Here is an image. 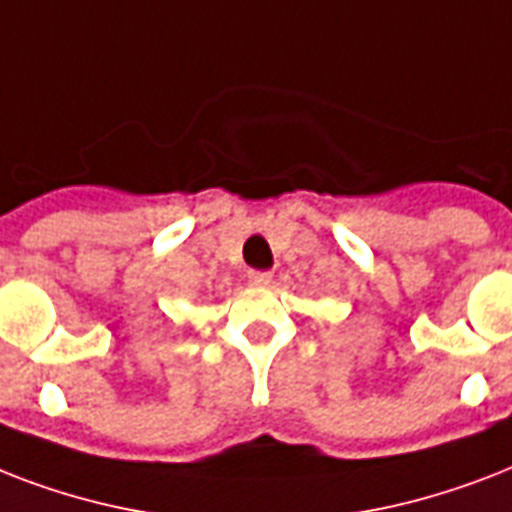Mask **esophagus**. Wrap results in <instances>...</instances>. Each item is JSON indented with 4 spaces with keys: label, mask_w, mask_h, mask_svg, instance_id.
Listing matches in <instances>:
<instances>
[{
    "label": "esophagus",
    "mask_w": 512,
    "mask_h": 512,
    "mask_svg": "<svg viewBox=\"0 0 512 512\" xmlns=\"http://www.w3.org/2000/svg\"><path fill=\"white\" fill-rule=\"evenodd\" d=\"M247 279L252 287H268L273 281V273L271 271H249Z\"/></svg>",
    "instance_id": "esophagus-1"
}]
</instances>
